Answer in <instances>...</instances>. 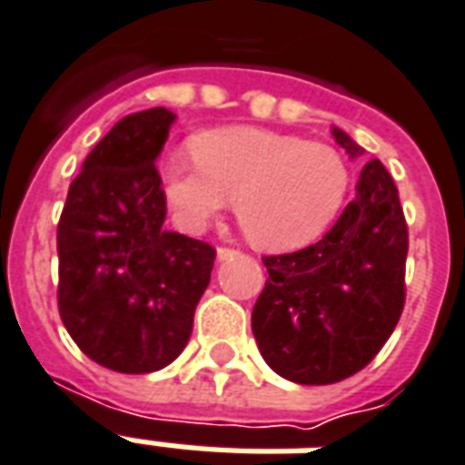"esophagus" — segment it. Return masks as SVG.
<instances>
[{
  "instance_id": "1",
  "label": "esophagus",
  "mask_w": 465,
  "mask_h": 465,
  "mask_svg": "<svg viewBox=\"0 0 465 465\" xmlns=\"http://www.w3.org/2000/svg\"><path fill=\"white\" fill-rule=\"evenodd\" d=\"M236 256L233 248H217V261H229V258Z\"/></svg>"
}]
</instances>
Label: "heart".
I'll use <instances>...</instances> for the list:
<instances>
[{"instance_id": "b5f03b06", "label": "heart", "mask_w": 465, "mask_h": 465, "mask_svg": "<svg viewBox=\"0 0 465 465\" xmlns=\"http://www.w3.org/2000/svg\"><path fill=\"white\" fill-rule=\"evenodd\" d=\"M161 180L177 224L204 232L236 200L241 229L263 251H295L327 232L349 190V168L327 143L232 126L170 153Z\"/></svg>"}]
</instances>
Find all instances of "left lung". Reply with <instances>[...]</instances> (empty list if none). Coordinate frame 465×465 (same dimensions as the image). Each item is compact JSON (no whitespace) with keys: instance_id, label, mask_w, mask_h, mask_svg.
I'll list each match as a JSON object with an SVG mask.
<instances>
[{"instance_id":"8db88e82","label":"left lung","mask_w":465,"mask_h":465,"mask_svg":"<svg viewBox=\"0 0 465 465\" xmlns=\"http://www.w3.org/2000/svg\"><path fill=\"white\" fill-rule=\"evenodd\" d=\"M331 136L353 161L366 153L346 131L331 126ZM405 258L398 187L373 158L324 239L263 258L268 280L251 329L265 363L300 385H329L366 368L402 314Z\"/></svg>"}]
</instances>
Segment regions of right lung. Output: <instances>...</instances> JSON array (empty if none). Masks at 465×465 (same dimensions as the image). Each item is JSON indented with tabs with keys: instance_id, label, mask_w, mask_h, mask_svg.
I'll return each mask as SVG.
<instances>
[{
	"instance_id": "right-lung-1",
	"label": "right lung",
	"mask_w": 465,
	"mask_h": 465,
	"mask_svg": "<svg viewBox=\"0 0 465 465\" xmlns=\"http://www.w3.org/2000/svg\"><path fill=\"white\" fill-rule=\"evenodd\" d=\"M177 116H124L84 158L58 224V310L67 334L116 373H153L183 353L214 248L168 232L155 161Z\"/></svg>"
}]
</instances>
